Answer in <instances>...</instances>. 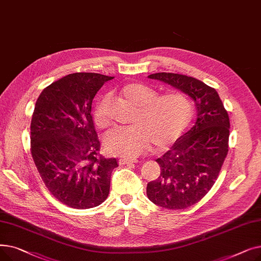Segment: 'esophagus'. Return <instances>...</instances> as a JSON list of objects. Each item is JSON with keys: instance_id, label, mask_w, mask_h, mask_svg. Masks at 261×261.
Returning a JSON list of instances; mask_svg holds the SVG:
<instances>
[{"instance_id": "obj_1", "label": "esophagus", "mask_w": 261, "mask_h": 261, "mask_svg": "<svg viewBox=\"0 0 261 261\" xmlns=\"http://www.w3.org/2000/svg\"><path fill=\"white\" fill-rule=\"evenodd\" d=\"M138 162V160L136 159H120L119 160V164L120 165H128V164H133V163H136Z\"/></svg>"}]
</instances>
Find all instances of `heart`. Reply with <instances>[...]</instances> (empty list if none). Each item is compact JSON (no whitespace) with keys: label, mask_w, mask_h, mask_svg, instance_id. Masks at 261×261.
Segmentation results:
<instances>
[{"label":"heart","mask_w":261,"mask_h":261,"mask_svg":"<svg viewBox=\"0 0 261 261\" xmlns=\"http://www.w3.org/2000/svg\"><path fill=\"white\" fill-rule=\"evenodd\" d=\"M121 94L138 106V111L133 125L116 127L106 134L105 147L112 154L132 159L151 143L156 149H165L180 138L193 119V102L183 93L158 95L151 87L132 82L121 89ZM105 100L106 97L100 98L93 110L94 121L100 128L108 126Z\"/></svg>","instance_id":"heart-1"}]
</instances>
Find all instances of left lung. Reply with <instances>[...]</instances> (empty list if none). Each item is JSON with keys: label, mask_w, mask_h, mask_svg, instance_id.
Listing matches in <instances>:
<instances>
[{"label": "left lung", "mask_w": 261, "mask_h": 261, "mask_svg": "<svg viewBox=\"0 0 261 261\" xmlns=\"http://www.w3.org/2000/svg\"><path fill=\"white\" fill-rule=\"evenodd\" d=\"M182 91L196 103L194 127L156 159L161 174L147 185L149 200L161 207L184 210L199 202L215 184L228 152L229 118L214 88L181 74L148 76Z\"/></svg>", "instance_id": "1"}]
</instances>
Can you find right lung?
I'll list each match as a JSON object with an SVG mask.
<instances>
[{"label":"right lung","mask_w":261,"mask_h":261,"mask_svg":"<svg viewBox=\"0 0 261 261\" xmlns=\"http://www.w3.org/2000/svg\"><path fill=\"white\" fill-rule=\"evenodd\" d=\"M96 73H74L46 87L36 101L31 151L49 193L73 208L98 206L108 197L117 160L99 154L91 115L92 101L105 82Z\"/></svg>","instance_id":"add662e5"}]
</instances>
